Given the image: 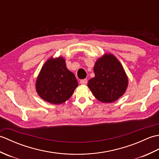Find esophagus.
Here are the masks:
<instances>
[{"label": "esophagus", "mask_w": 159, "mask_h": 159, "mask_svg": "<svg viewBox=\"0 0 159 159\" xmlns=\"http://www.w3.org/2000/svg\"><path fill=\"white\" fill-rule=\"evenodd\" d=\"M80 83L81 84V85H86L87 83V79H83V80H80Z\"/></svg>", "instance_id": "34e87169"}]
</instances>
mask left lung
Returning <instances> with one entry per match:
<instances>
[{
  "mask_svg": "<svg viewBox=\"0 0 159 159\" xmlns=\"http://www.w3.org/2000/svg\"><path fill=\"white\" fill-rule=\"evenodd\" d=\"M95 76L88 81V87L102 102L111 103L123 96L128 80L124 67L112 54H105L96 61L93 67Z\"/></svg>",
  "mask_w": 159,
  "mask_h": 159,
  "instance_id": "1",
  "label": "left lung"
}]
</instances>
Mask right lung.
I'll return each mask as SVG.
<instances>
[{
	"label": "right lung",
	"mask_w": 159,
	"mask_h": 159,
	"mask_svg": "<svg viewBox=\"0 0 159 159\" xmlns=\"http://www.w3.org/2000/svg\"><path fill=\"white\" fill-rule=\"evenodd\" d=\"M79 85L74 74L67 70L62 57L50 58L37 78L35 88L42 98L51 104L65 102Z\"/></svg>",
	"instance_id": "right-lung-1"
}]
</instances>
